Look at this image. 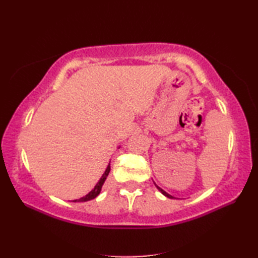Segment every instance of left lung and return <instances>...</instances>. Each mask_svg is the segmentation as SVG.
I'll list each match as a JSON object with an SVG mask.
<instances>
[{
    "label": "left lung",
    "instance_id": "1",
    "mask_svg": "<svg viewBox=\"0 0 258 258\" xmlns=\"http://www.w3.org/2000/svg\"><path fill=\"white\" fill-rule=\"evenodd\" d=\"M156 187L158 188V190H161V191H162V194H163V195H165V196L169 197V199H174V197H173L172 195H169V194H167V193H166V191H165V190H163V189H162L161 187H158V186H156Z\"/></svg>",
    "mask_w": 258,
    "mask_h": 258
}]
</instances>
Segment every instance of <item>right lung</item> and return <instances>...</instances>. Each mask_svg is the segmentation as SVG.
<instances>
[{
    "label": "right lung",
    "mask_w": 258,
    "mask_h": 258,
    "mask_svg": "<svg viewBox=\"0 0 258 258\" xmlns=\"http://www.w3.org/2000/svg\"><path fill=\"white\" fill-rule=\"evenodd\" d=\"M109 171H111V165H107V167H106V169H105V172H104V174L102 175V177H101V179L98 180V183L95 185V187L93 188L89 194L87 195H85L84 197H82V199H80V200H75V201H73V202H87V201H91V200H94L95 197L100 194V191H101V189H102V186H103V184H104V182H105V179H106V177H107V175H108V173H109Z\"/></svg>",
    "instance_id": "add662e5"
}]
</instances>
